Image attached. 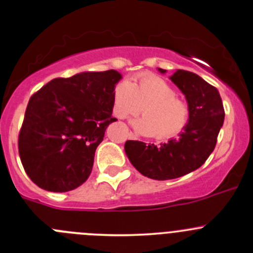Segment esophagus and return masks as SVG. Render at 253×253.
Masks as SVG:
<instances>
[{
	"mask_svg": "<svg viewBox=\"0 0 253 253\" xmlns=\"http://www.w3.org/2000/svg\"><path fill=\"white\" fill-rule=\"evenodd\" d=\"M129 136H130V137H134V134H131V132H130V134H129Z\"/></svg>",
	"mask_w": 253,
	"mask_h": 253,
	"instance_id": "esophagus-1",
	"label": "esophagus"
}]
</instances>
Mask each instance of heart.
<instances>
[{
	"mask_svg": "<svg viewBox=\"0 0 253 253\" xmlns=\"http://www.w3.org/2000/svg\"><path fill=\"white\" fill-rule=\"evenodd\" d=\"M142 106L145 116L131 123L146 136L156 135L159 140H167L177 136L188 124V106L158 76L142 73L135 77L134 83L122 81L113 89V112L119 118L136 115Z\"/></svg>",
	"mask_w": 253,
	"mask_h": 253,
	"instance_id": "obj_1",
	"label": "heart"
}]
</instances>
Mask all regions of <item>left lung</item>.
<instances>
[{
	"label": "left lung",
	"mask_w": 253,
	"mask_h": 253,
	"mask_svg": "<svg viewBox=\"0 0 253 253\" xmlns=\"http://www.w3.org/2000/svg\"><path fill=\"white\" fill-rule=\"evenodd\" d=\"M160 73L167 70L158 69ZM171 82L188 104L189 119L178 138L157 147L141 141H126L124 149L130 163L143 176L158 181L172 180L199 169L217 142L224 122V108L218 90L195 73L177 70Z\"/></svg>",
	"instance_id": "left-lung-1"
}]
</instances>
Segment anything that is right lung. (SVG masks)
I'll use <instances>...</instances> for the list:
<instances>
[{"mask_svg":"<svg viewBox=\"0 0 253 253\" xmlns=\"http://www.w3.org/2000/svg\"><path fill=\"white\" fill-rule=\"evenodd\" d=\"M116 70L55 78L30 99L19 134V156L40 188L69 192L88 180L112 117Z\"/></svg>","mask_w":253,"mask_h":253,"instance_id":"add662e5","label":"right lung"}]
</instances>
